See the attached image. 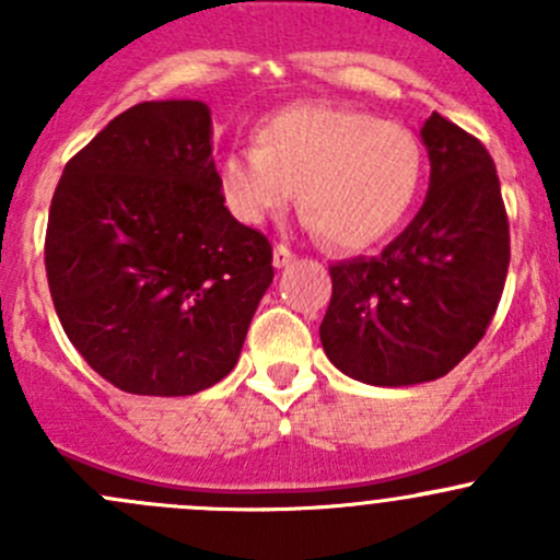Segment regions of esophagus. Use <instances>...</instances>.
Returning <instances> with one entry per match:
<instances>
[{
    "label": "esophagus",
    "mask_w": 560,
    "mask_h": 560,
    "mask_svg": "<svg viewBox=\"0 0 560 560\" xmlns=\"http://www.w3.org/2000/svg\"><path fill=\"white\" fill-rule=\"evenodd\" d=\"M292 262V248L287 244H276L273 246V265L276 268H284V265Z\"/></svg>",
    "instance_id": "obj_1"
}]
</instances>
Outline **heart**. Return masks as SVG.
Here are the masks:
<instances>
[{
    "label": "heart",
    "mask_w": 560,
    "mask_h": 560,
    "mask_svg": "<svg viewBox=\"0 0 560 560\" xmlns=\"http://www.w3.org/2000/svg\"><path fill=\"white\" fill-rule=\"evenodd\" d=\"M257 149L217 167L224 206L257 224L301 189L303 217L336 248H365L393 233L420 189L422 151L404 124L336 105H292L262 118Z\"/></svg>",
    "instance_id": "b5f03b06"
}]
</instances>
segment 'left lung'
I'll return each mask as SVG.
<instances>
[{
  "mask_svg": "<svg viewBox=\"0 0 560 560\" xmlns=\"http://www.w3.org/2000/svg\"><path fill=\"white\" fill-rule=\"evenodd\" d=\"M431 184L409 228L380 257L330 265L319 338L338 371L376 387L450 374L488 330L510 268V219L488 149L431 113Z\"/></svg>",
  "mask_w": 560,
  "mask_h": 560,
  "instance_id": "1",
  "label": "left lung"
}]
</instances>
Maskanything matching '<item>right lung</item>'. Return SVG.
<instances>
[{
	"label": "right lung",
	"mask_w": 560,
	"mask_h": 560,
	"mask_svg": "<svg viewBox=\"0 0 560 560\" xmlns=\"http://www.w3.org/2000/svg\"><path fill=\"white\" fill-rule=\"evenodd\" d=\"M273 248L228 211L211 110L140 103L65 165L45 273L72 347L113 387L195 395L238 363Z\"/></svg>",
	"instance_id": "obj_1"
}]
</instances>
